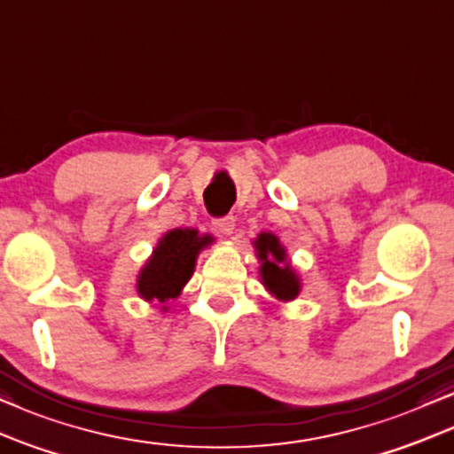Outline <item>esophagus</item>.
Listing matches in <instances>:
<instances>
[{
	"label": "esophagus",
	"instance_id": "obj_1",
	"mask_svg": "<svg viewBox=\"0 0 454 454\" xmlns=\"http://www.w3.org/2000/svg\"><path fill=\"white\" fill-rule=\"evenodd\" d=\"M214 228L220 234H223V237H231V234L234 232V217L232 215L217 217V220H214Z\"/></svg>",
	"mask_w": 454,
	"mask_h": 454
}]
</instances>
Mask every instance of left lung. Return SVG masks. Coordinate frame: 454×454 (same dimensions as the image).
<instances>
[{"label": "left lung", "instance_id": "8db88e82", "mask_svg": "<svg viewBox=\"0 0 454 454\" xmlns=\"http://www.w3.org/2000/svg\"><path fill=\"white\" fill-rule=\"evenodd\" d=\"M257 259L262 262L259 276L263 286L280 301H293L301 293V280L297 271L290 268L286 259V249L280 245L276 234L262 232L255 243Z\"/></svg>", "mask_w": 454, "mask_h": 454}]
</instances>
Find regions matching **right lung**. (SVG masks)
<instances>
[{"mask_svg":"<svg viewBox=\"0 0 454 454\" xmlns=\"http://www.w3.org/2000/svg\"><path fill=\"white\" fill-rule=\"evenodd\" d=\"M211 243L214 239L209 234H199L192 228L166 232L138 274L137 290L141 299L157 303L176 299L195 271L197 255Z\"/></svg>","mask_w":454,"mask_h":454,"instance_id":"add662e5","label":"right lung"}]
</instances>
